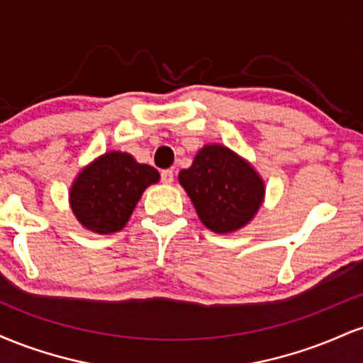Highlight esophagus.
Wrapping results in <instances>:
<instances>
[{
	"mask_svg": "<svg viewBox=\"0 0 363 363\" xmlns=\"http://www.w3.org/2000/svg\"><path fill=\"white\" fill-rule=\"evenodd\" d=\"M162 182H164V184H172L174 182V172L170 169H167V170H162Z\"/></svg>",
	"mask_w": 363,
	"mask_h": 363,
	"instance_id": "esophagus-1",
	"label": "esophagus"
}]
</instances>
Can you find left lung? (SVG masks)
Instances as JSON below:
<instances>
[{"mask_svg": "<svg viewBox=\"0 0 363 363\" xmlns=\"http://www.w3.org/2000/svg\"><path fill=\"white\" fill-rule=\"evenodd\" d=\"M179 182L193 201L201 223L215 234H232L251 223L262 203L266 186L251 162L225 145H205Z\"/></svg>", "mask_w": 363, "mask_h": 363, "instance_id": "left-lung-1", "label": "left lung"}]
</instances>
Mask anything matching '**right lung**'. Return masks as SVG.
<instances>
[{"instance_id":"1","label":"right lung","mask_w":363,"mask_h":363,"mask_svg":"<svg viewBox=\"0 0 363 363\" xmlns=\"http://www.w3.org/2000/svg\"><path fill=\"white\" fill-rule=\"evenodd\" d=\"M160 174L126 152H107L91 160L69 187V206L86 230L109 235L123 230L148 186Z\"/></svg>"}]
</instances>
